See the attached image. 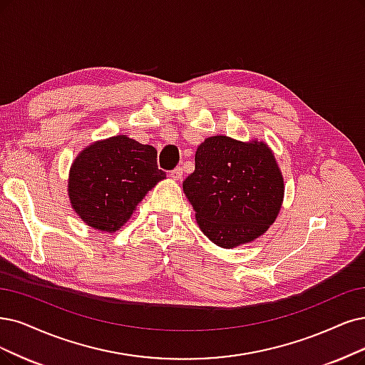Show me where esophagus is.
Instances as JSON below:
<instances>
[{
  "mask_svg": "<svg viewBox=\"0 0 365 365\" xmlns=\"http://www.w3.org/2000/svg\"><path fill=\"white\" fill-rule=\"evenodd\" d=\"M170 178L173 179V180H182V178H183V170L179 167V168H175V170H173L171 173H170Z\"/></svg>",
  "mask_w": 365,
  "mask_h": 365,
  "instance_id": "1",
  "label": "esophagus"
}]
</instances>
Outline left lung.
I'll return each instance as SVG.
<instances>
[{
    "label": "left lung",
    "instance_id": "left-lung-1",
    "mask_svg": "<svg viewBox=\"0 0 365 365\" xmlns=\"http://www.w3.org/2000/svg\"><path fill=\"white\" fill-rule=\"evenodd\" d=\"M195 220L215 245L232 250L264 235L279 213L284 179L264 141L225 135L197 148L195 171L183 182Z\"/></svg>",
    "mask_w": 365,
    "mask_h": 365
}]
</instances>
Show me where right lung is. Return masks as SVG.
<instances>
[{
    "label": "right lung",
    "mask_w": 365,
    "mask_h": 365,
    "mask_svg": "<svg viewBox=\"0 0 365 365\" xmlns=\"http://www.w3.org/2000/svg\"><path fill=\"white\" fill-rule=\"evenodd\" d=\"M153 145L128 135L94 141L69 171L67 194L78 217L94 230L114 233L137 210L145 194L165 179Z\"/></svg>",
    "instance_id": "right-lung-1"
}]
</instances>
